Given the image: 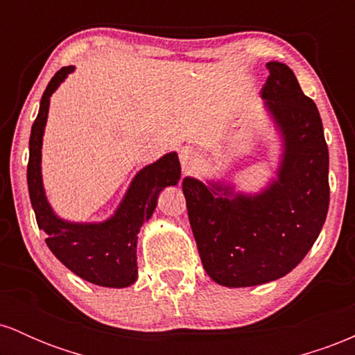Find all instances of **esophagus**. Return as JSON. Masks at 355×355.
Masks as SVG:
<instances>
[{
	"mask_svg": "<svg viewBox=\"0 0 355 355\" xmlns=\"http://www.w3.org/2000/svg\"><path fill=\"white\" fill-rule=\"evenodd\" d=\"M178 157H180V162H182L183 166H190L195 162V152L190 148V146H185V148H182Z\"/></svg>",
	"mask_w": 355,
	"mask_h": 355,
	"instance_id": "obj_1",
	"label": "esophagus"
}]
</instances>
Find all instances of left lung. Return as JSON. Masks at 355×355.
<instances>
[{"mask_svg":"<svg viewBox=\"0 0 355 355\" xmlns=\"http://www.w3.org/2000/svg\"><path fill=\"white\" fill-rule=\"evenodd\" d=\"M267 70L262 98L285 141L279 180L254 197L190 177L182 182L203 268L227 287L288 274L319 237L329 210V150L319 110L287 64L270 61Z\"/></svg>","mask_w":355,"mask_h":355,"instance_id":"left-lung-1","label":"left lung"}]
</instances>
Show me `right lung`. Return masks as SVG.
<instances>
[{"mask_svg":"<svg viewBox=\"0 0 355 355\" xmlns=\"http://www.w3.org/2000/svg\"><path fill=\"white\" fill-rule=\"evenodd\" d=\"M73 71L55 73L42 96L38 116L31 126L28 190L36 223L46 234V245L56 259L87 282L101 287H128L137 280V234L152 217L157 197L165 187L180 180L177 153H168L140 170L112 218L103 223H70L53 214L42 183V144L51 93Z\"/></svg>","mask_w":355,"mask_h":355,"instance_id":"obj_1","label":"right lung"}]
</instances>
